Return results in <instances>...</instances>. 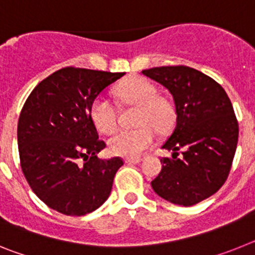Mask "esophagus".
<instances>
[{
  "mask_svg": "<svg viewBox=\"0 0 255 255\" xmlns=\"http://www.w3.org/2000/svg\"><path fill=\"white\" fill-rule=\"evenodd\" d=\"M141 158H126L125 159V163L128 164H136V163H140Z\"/></svg>",
  "mask_w": 255,
  "mask_h": 255,
  "instance_id": "34e87169",
  "label": "esophagus"
}]
</instances>
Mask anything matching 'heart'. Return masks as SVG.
I'll use <instances>...</instances> for the list:
<instances>
[{"label": "heart", "mask_w": 255, "mask_h": 255, "mask_svg": "<svg viewBox=\"0 0 255 255\" xmlns=\"http://www.w3.org/2000/svg\"><path fill=\"white\" fill-rule=\"evenodd\" d=\"M115 96L126 106L138 107L135 129H120L108 139L112 154L136 158L154 141V131L166 132L175 123V107L167 97L158 94L155 85L148 79L130 78L120 84ZM91 120L96 129L108 134L116 128V108L105 96H98L89 108Z\"/></svg>", "instance_id": "heart-1"}]
</instances>
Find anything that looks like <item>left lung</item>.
<instances>
[{"label": "left lung", "mask_w": 255, "mask_h": 255, "mask_svg": "<svg viewBox=\"0 0 255 255\" xmlns=\"http://www.w3.org/2000/svg\"><path fill=\"white\" fill-rule=\"evenodd\" d=\"M172 94L176 124L162 148V170L150 184L157 195L190 207L213 195L231 170L239 124L225 89L213 79L188 66L143 70ZM183 155L177 157L178 150Z\"/></svg>", "instance_id": "8db88e82"}]
</instances>
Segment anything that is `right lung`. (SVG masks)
Wrapping results in <instances>:
<instances>
[{
  "instance_id": "1",
  "label": "right lung",
  "mask_w": 255,
  "mask_h": 255,
  "mask_svg": "<svg viewBox=\"0 0 255 255\" xmlns=\"http://www.w3.org/2000/svg\"><path fill=\"white\" fill-rule=\"evenodd\" d=\"M125 73L64 67L39 83L24 103L17 123L20 166L31 190L49 208L84 216L105 203L120 157L100 159L89 108Z\"/></svg>"
}]
</instances>
